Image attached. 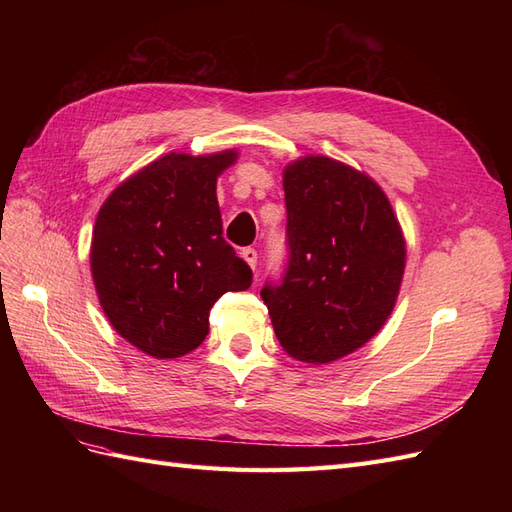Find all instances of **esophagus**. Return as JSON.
Listing matches in <instances>:
<instances>
[{"label": "esophagus", "mask_w": 512, "mask_h": 512, "mask_svg": "<svg viewBox=\"0 0 512 512\" xmlns=\"http://www.w3.org/2000/svg\"><path fill=\"white\" fill-rule=\"evenodd\" d=\"M241 256H243V260L247 262V265H250L252 269H256V265H258V252L254 250V247H243Z\"/></svg>", "instance_id": "1"}]
</instances>
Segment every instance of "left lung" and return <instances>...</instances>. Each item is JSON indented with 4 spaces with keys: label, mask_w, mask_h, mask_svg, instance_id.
I'll use <instances>...</instances> for the list:
<instances>
[{
    "label": "left lung",
    "mask_w": 512,
    "mask_h": 512,
    "mask_svg": "<svg viewBox=\"0 0 512 512\" xmlns=\"http://www.w3.org/2000/svg\"><path fill=\"white\" fill-rule=\"evenodd\" d=\"M284 194L286 269L260 297L290 356L331 363L369 342L393 312L404 235L380 185L331 158L286 166Z\"/></svg>",
    "instance_id": "left-lung-1"
}]
</instances>
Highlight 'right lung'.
Returning a JSON list of instances; mask_svg holds the SVG:
<instances>
[{
    "label": "right lung",
    "instance_id": "add662e5",
    "mask_svg": "<svg viewBox=\"0 0 512 512\" xmlns=\"http://www.w3.org/2000/svg\"><path fill=\"white\" fill-rule=\"evenodd\" d=\"M237 160L168 153L106 198L91 273L115 331L156 359L205 342L209 309L224 292L252 286V269L222 237L215 181Z\"/></svg>",
    "mask_w": 512,
    "mask_h": 512
}]
</instances>
